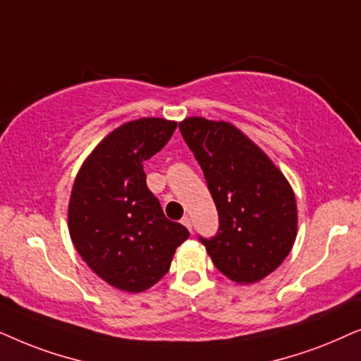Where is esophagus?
Masks as SVG:
<instances>
[{
    "mask_svg": "<svg viewBox=\"0 0 361 361\" xmlns=\"http://www.w3.org/2000/svg\"><path fill=\"white\" fill-rule=\"evenodd\" d=\"M181 224L186 226V228H188V229L191 231V219L188 218V216H185V218H181Z\"/></svg>",
    "mask_w": 361,
    "mask_h": 361,
    "instance_id": "esophagus-1",
    "label": "esophagus"
}]
</instances>
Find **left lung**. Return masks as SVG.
Wrapping results in <instances>:
<instances>
[{
    "instance_id": "obj_1",
    "label": "left lung",
    "mask_w": 361,
    "mask_h": 361,
    "mask_svg": "<svg viewBox=\"0 0 361 361\" xmlns=\"http://www.w3.org/2000/svg\"><path fill=\"white\" fill-rule=\"evenodd\" d=\"M219 214L218 234L200 238L221 274L254 284L289 256L297 236L294 190L274 161L233 123L188 117L180 122Z\"/></svg>"
}]
</instances>
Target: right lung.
Masks as SVG:
<instances>
[{
    "mask_svg": "<svg viewBox=\"0 0 361 361\" xmlns=\"http://www.w3.org/2000/svg\"><path fill=\"white\" fill-rule=\"evenodd\" d=\"M175 120L143 117L115 128L94 148L72 185L67 221L85 264L115 289L138 294L168 272L190 236L150 190L143 161L161 150Z\"/></svg>",
    "mask_w": 361,
    "mask_h": 361,
    "instance_id": "obj_1",
    "label": "right lung"
}]
</instances>
